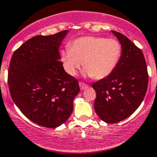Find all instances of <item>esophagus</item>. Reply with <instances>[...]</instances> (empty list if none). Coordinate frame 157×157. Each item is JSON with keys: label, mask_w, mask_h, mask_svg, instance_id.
<instances>
[{"label": "esophagus", "mask_w": 157, "mask_h": 157, "mask_svg": "<svg viewBox=\"0 0 157 157\" xmlns=\"http://www.w3.org/2000/svg\"><path fill=\"white\" fill-rule=\"evenodd\" d=\"M79 85H80V90H85L88 87V85L86 84V83H83V82H79Z\"/></svg>", "instance_id": "1"}]
</instances>
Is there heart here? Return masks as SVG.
<instances>
[{"label": "heart", "mask_w": 157, "mask_h": 157, "mask_svg": "<svg viewBox=\"0 0 157 157\" xmlns=\"http://www.w3.org/2000/svg\"><path fill=\"white\" fill-rule=\"evenodd\" d=\"M121 55V45L117 39L83 36L72 41L69 48L61 52V57L70 75H75L83 62L88 76L102 79L115 70Z\"/></svg>", "instance_id": "obj_1"}]
</instances>
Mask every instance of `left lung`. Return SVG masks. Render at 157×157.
Listing matches in <instances>:
<instances>
[{
	"label": "left lung",
	"instance_id": "8db88e82",
	"mask_svg": "<svg viewBox=\"0 0 157 157\" xmlns=\"http://www.w3.org/2000/svg\"><path fill=\"white\" fill-rule=\"evenodd\" d=\"M122 52L115 70L108 77L95 82L94 109L106 123L118 122L132 115L140 106L148 86L144 56L138 47L121 33L112 30Z\"/></svg>",
	"mask_w": 157,
	"mask_h": 157
}]
</instances>
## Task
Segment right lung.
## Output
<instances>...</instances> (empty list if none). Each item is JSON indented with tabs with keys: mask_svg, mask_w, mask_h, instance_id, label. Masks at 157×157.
I'll use <instances>...</instances> for the list:
<instances>
[{
	"mask_svg": "<svg viewBox=\"0 0 157 157\" xmlns=\"http://www.w3.org/2000/svg\"><path fill=\"white\" fill-rule=\"evenodd\" d=\"M67 30L36 36L13 54L8 70L10 96L33 122L55 128L67 121L80 91L78 80L67 74L59 48Z\"/></svg>",
	"mask_w": 157,
	"mask_h": 157,
	"instance_id": "add662e5",
	"label": "right lung"
}]
</instances>
